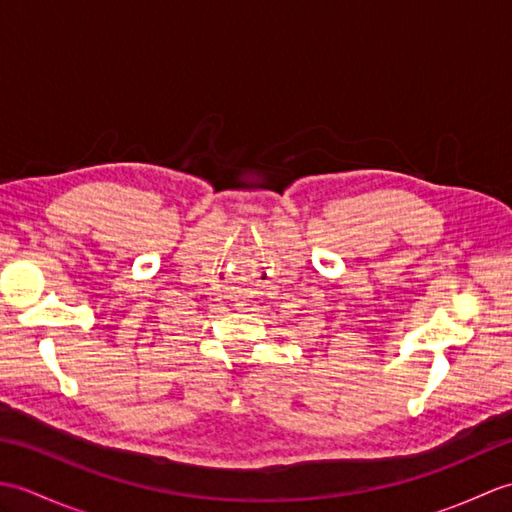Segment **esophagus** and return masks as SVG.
I'll list each match as a JSON object with an SVG mask.
<instances>
[{"mask_svg":"<svg viewBox=\"0 0 512 512\" xmlns=\"http://www.w3.org/2000/svg\"><path fill=\"white\" fill-rule=\"evenodd\" d=\"M242 292H244V295H242V297H246V290H242Z\"/></svg>","mask_w":512,"mask_h":512,"instance_id":"obj_1","label":"esophagus"}]
</instances>
